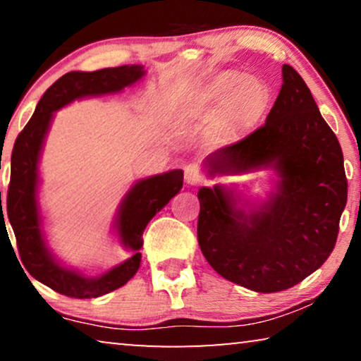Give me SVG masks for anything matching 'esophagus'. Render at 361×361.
I'll return each instance as SVG.
<instances>
[{"instance_id": "obj_1", "label": "esophagus", "mask_w": 361, "mask_h": 361, "mask_svg": "<svg viewBox=\"0 0 361 361\" xmlns=\"http://www.w3.org/2000/svg\"><path fill=\"white\" fill-rule=\"evenodd\" d=\"M185 181H186L188 186H195L201 181L200 169H197V165L190 164V165L185 166Z\"/></svg>"}]
</instances>
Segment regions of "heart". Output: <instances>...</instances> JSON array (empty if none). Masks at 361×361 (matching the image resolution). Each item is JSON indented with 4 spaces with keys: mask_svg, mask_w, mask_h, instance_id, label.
Masks as SVG:
<instances>
[{
    "mask_svg": "<svg viewBox=\"0 0 361 361\" xmlns=\"http://www.w3.org/2000/svg\"><path fill=\"white\" fill-rule=\"evenodd\" d=\"M270 88L265 81L240 70H224L202 83L191 96L200 113L219 116V135L226 140L250 132L270 108Z\"/></svg>",
    "mask_w": 361,
    "mask_h": 361,
    "instance_id": "heart-1",
    "label": "heart"
}]
</instances>
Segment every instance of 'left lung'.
Masks as SVG:
<instances>
[{
    "instance_id": "obj_1",
    "label": "left lung",
    "mask_w": 361,
    "mask_h": 361,
    "mask_svg": "<svg viewBox=\"0 0 361 361\" xmlns=\"http://www.w3.org/2000/svg\"><path fill=\"white\" fill-rule=\"evenodd\" d=\"M207 178L273 170L267 200L235 186L197 191V242L222 278L257 293L283 291L322 267L347 204L343 154L296 70L283 65L280 94L265 126L202 161Z\"/></svg>"
}]
</instances>
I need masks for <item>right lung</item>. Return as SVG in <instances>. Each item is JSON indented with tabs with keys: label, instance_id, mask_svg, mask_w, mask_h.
Masks as SVG:
<instances>
[{
	"label": "right lung",
	"instance_id": "right-lung-1",
	"mask_svg": "<svg viewBox=\"0 0 361 361\" xmlns=\"http://www.w3.org/2000/svg\"><path fill=\"white\" fill-rule=\"evenodd\" d=\"M145 77L142 65H123L96 72H70L45 91L26 128L14 142L11 181L6 197L8 219L18 240L23 265L35 280L68 298H98L124 286L140 267L142 233L157 212L183 188V170L142 178L130 186L119 202L114 232L132 255L101 275L91 276L57 260L47 245L39 204V161L55 111L75 99L119 93ZM1 195V192H0ZM1 197V196H0ZM0 219H4L3 207Z\"/></svg>",
	"mask_w": 361,
	"mask_h": 361
}]
</instances>
